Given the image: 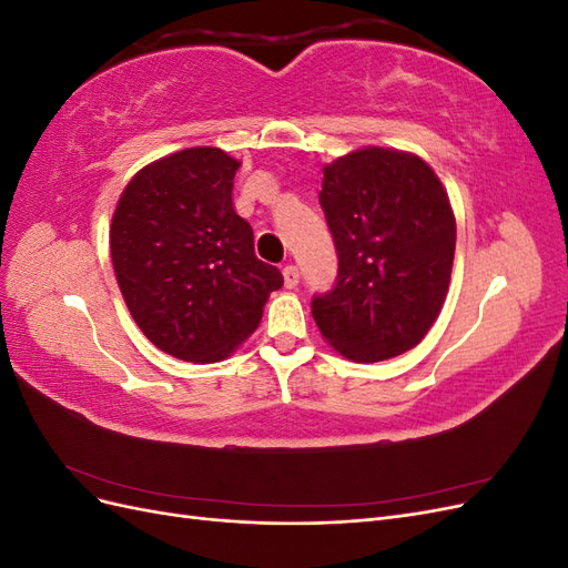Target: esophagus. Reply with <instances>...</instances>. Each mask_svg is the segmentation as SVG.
<instances>
[{
  "label": "esophagus",
  "mask_w": 568,
  "mask_h": 568,
  "mask_svg": "<svg viewBox=\"0 0 568 568\" xmlns=\"http://www.w3.org/2000/svg\"><path fill=\"white\" fill-rule=\"evenodd\" d=\"M282 274H284V284H286V288H296V286H298V282H301V272H298V267H296V265H286V267L282 270Z\"/></svg>",
  "instance_id": "obj_1"
}]
</instances>
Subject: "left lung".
Returning a JSON list of instances; mask_svg holds the SVG:
<instances>
[{
	"label": "left lung",
	"mask_w": 568,
	"mask_h": 568,
	"mask_svg": "<svg viewBox=\"0 0 568 568\" xmlns=\"http://www.w3.org/2000/svg\"><path fill=\"white\" fill-rule=\"evenodd\" d=\"M320 205L338 253L332 291L313 298L324 341L353 363L400 355L432 329L448 296L455 215L415 153L365 146L324 165Z\"/></svg>",
	"instance_id": "left-lung-1"
}]
</instances>
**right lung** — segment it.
<instances>
[{
    "instance_id": "1",
    "label": "right lung",
    "mask_w": 568,
    "mask_h": 568,
    "mask_svg": "<svg viewBox=\"0 0 568 568\" xmlns=\"http://www.w3.org/2000/svg\"><path fill=\"white\" fill-rule=\"evenodd\" d=\"M236 159L194 146L153 161L118 199L111 261L144 336L186 363H217L257 329L282 272L257 261L232 203Z\"/></svg>"
}]
</instances>
